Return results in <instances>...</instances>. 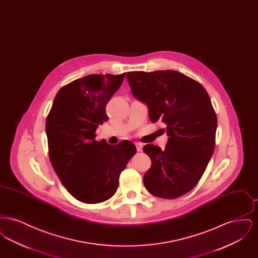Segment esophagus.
I'll list each match as a JSON object with an SVG mask.
<instances>
[{
  "instance_id": "esophagus-1",
  "label": "esophagus",
  "mask_w": 258,
  "mask_h": 258,
  "mask_svg": "<svg viewBox=\"0 0 258 258\" xmlns=\"http://www.w3.org/2000/svg\"><path fill=\"white\" fill-rule=\"evenodd\" d=\"M135 146H136V150H137L138 152L142 151V148H143V145H142L141 143H139V142H136V143H135Z\"/></svg>"
}]
</instances>
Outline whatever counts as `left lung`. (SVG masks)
Returning <instances> with one entry per match:
<instances>
[{"label":"left lung","instance_id":"1","mask_svg":"<svg viewBox=\"0 0 258 258\" xmlns=\"http://www.w3.org/2000/svg\"><path fill=\"white\" fill-rule=\"evenodd\" d=\"M126 78L135 98L147 104L152 123H164L169 136L164 150L143 148L152 160L144 185L155 197H182L197 185L214 153L218 121L208 93L175 71L131 72Z\"/></svg>","mask_w":258,"mask_h":258}]
</instances>
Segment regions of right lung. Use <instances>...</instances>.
<instances>
[{"instance_id":"obj_1","label":"right lung","mask_w":258,"mask_h":258,"mask_svg":"<svg viewBox=\"0 0 258 258\" xmlns=\"http://www.w3.org/2000/svg\"><path fill=\"white\" fill-rule=\"evenodd\" d=\"M124 75L90 74L61 87L46 118L52 166L67 190L83 203L113 197L121 172L136 153L128 140L118 145L95 140L98 125L108 120L105 106Z\"/></svg>"}]
</instances>
